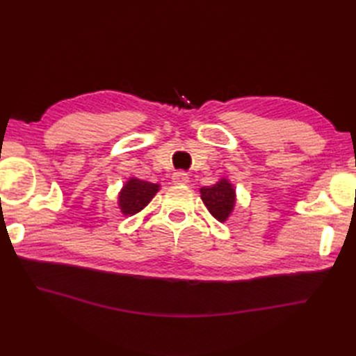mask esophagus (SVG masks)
Listing matches in <instances>:
<instances>
[{"instance_id":"esophagus-1","label":"esophagus","mask_w":356,"mask_h":356,"mask_svg":"<svg viewBox=\"0 0 356 356\" xmlns=\"http://www.w3.org/2000/svg\"><path fill=\"white\" fill-rule=\"evenodd\" d=\"M172 182L176 185H185L190 182V176L185 171H176L172 174Z\"/></svg>"}]
</instances>
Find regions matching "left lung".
<instances>
[{"instance_id":"1","label":"left lung","mask_w":356,"mask_h":356,"mask_svg":"<svg viewBox=\"0 0 356 356\" xmlns=\"http://www.w3.org/2000/svg\"><path fill=\"white\" fill-rule=\"evenodd\" d=\"M200 194L205 207L218 222H225L229 217L236 203V190L228 180L222 179L213 186H203Z\"/></svg>"}]
</instances>
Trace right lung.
<instances>
[{"mask_svg": "<svg viewBox=\"0 0 356 356\" xmlns=\"http://www.w3.org/2000/svg\"><path fill=\"white\" fill-rule=\"evenodd\" d=\"M159 191L157 184L131 177L119 193V208L125 216H133L145 208Z\"/></svg>", "mask_w": 356, "mask_h": 356, "instance_id": "1", "label": "right lung"}]
</instances>
